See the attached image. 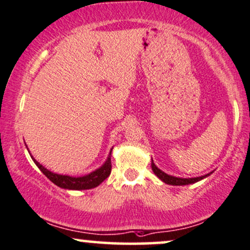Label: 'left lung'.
<instances>
[{
	"label": "left lung",
	"instance_id": "1",
	"mask_svg": "<svg viewBox=\"0 0 250 250\" xmlns=\"http://www.w3.org/2000/svg\"><path fill=\"white\" fill-rule=\"evenodd\" d=\"M152 169H153L154 174H155L156 176L160 178V180L163 181L165 183H167V184H171V186H187V184L195 183V182H198L200 180H203L204 177L208 176V175H205V176H200V177H196V178H180V177L170 176V175H167L166 172L160 170V169L156 167L155 165H154L153 160H152Z\"/></svg>",
	"mask_w": 250,
	"mask_h": 250
}]
</instances>
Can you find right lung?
<instances>
[{"instance_id": "right-lung-1", "label": "right lung", "mask_w": 250, "mask_h": 250, "mask_svg": "<svg viewBox=\"0 0 250 250\" xmlns=\"http://www.w3.org/2000/svg\"><path fill=\"white\" fill-rule=\"evenodd\" d=\"M32 158V156H31ZM33 161L37 165L42 174L48 178L51 182H53L55 186L63 188V189H69V190H87L92 189V188H96L97 186L103 182L105 178L109 176L111 172V158L109 156L106 160V162L97 170L90 172V174L85 175L82 177H72V176H66V175H58L54 172H51L50 170L42 167L39 162H37L35 159L32 158Z\"/></svg>"}]
</instances>
